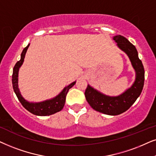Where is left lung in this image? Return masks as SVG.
<instances>
[{
    "instance_id": "left-lung-1",
    "label": "left lung",
    "mask_w": 156,
    "mask_h": 156,
    "mask_svg": "<svg viewBox=\"0 0 156 156\" xmlns=\"http://www.w3.org/2000/svg\"><path fill=\"white\" fill-rule=\"evenodd\" d=\"M113 39L117 43L118 48L129 58L136 73L133 83L117 96L105 95L88 84L85 92V96L89 105L95 111L109 115H117L127 111L140 96L144 85L145 71L136 47L127 38L120 35L113 36Z\"/></svg>"
}]
</instances>
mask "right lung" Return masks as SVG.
<instances>
[{
    "instance_id": "obj_1",
    "label": "right lung",
    "mask_w": 156,
    "mask_h": 156,
    "mask_svg": "<svg viewBox=\"0 0 156 156\" xmlns=\"http://www.w3.org/2000/svg\"><path fill=\"white\" fill-rule=\"evenodd\" d=\"M30 43L23 50V52L20 55V60L16 63L13 68V76H12V83H13V88L15 92L16 96L19 100L23 106L30 113L34 114L36 115L40 116H46L53 115V114L61 111L63 108L64 105L66 103V95L73 86L76 84V81H74L68 86H66L61 93L51 99L45 100V101H41V102H29L23 97L21 93L20 92L19 88H18V72H19L20 68L21 67L24 61L26 53L28 50Z\"/></svg>"
}]
</instances>
